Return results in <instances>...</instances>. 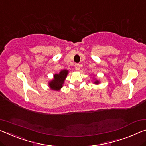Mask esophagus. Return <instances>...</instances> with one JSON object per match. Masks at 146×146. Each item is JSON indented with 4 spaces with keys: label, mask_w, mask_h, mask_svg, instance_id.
Returning <instances> with one entry per match:
<instances>
[{
    "label": "esophagus",
    "mask_w": 146,
    "mask_h": 146,
    "mask_svg": "<svg viewBox=\"0 0 146 146\" xmlns=\"http://www.w3.org/2000/svg\"><path fill=\"white\" fill-rule=\"evenodd\" d=\"M82 66V64H76L75 65V68L76 69V70H77V71H79L80 68H81Z\"/></svg>",
    "instance_id": "34e87169"
}]
</instances>
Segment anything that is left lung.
Masks as SVG:
<instances>
[{"label":"left lung","instance_id":"obj_1","mask_svg":"<svg viewBox=\"0 0 146 146\" xmlns=\"http://www.w3.org/2000/svg\"><path fill=\"white\" fill-rule=\"evenodd\" d=\"M94 83H95V84H99V80H96V81H95V82H94Z\"/></svg>","mask_w":146,"mask_h":146}]
</instances>
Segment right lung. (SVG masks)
<instances>
[{"instance_id":"obj_1","label":"right lung","mask_w":146,"mask_h":146,"mask_svg":"<svg viewBox=\"0 0 146 146\" xmlns=\"http://www.w3.org/2000/svg\"><path fill=\"white\" fill-rule=\"evenodd\" d=\"M68 74V71L67 69L62 70L58 74H55L54 75V78L51 81L48 82V86L50 89L59 91L63 86L64 80L67 77Z\"/></svg>"}]
</instances>
